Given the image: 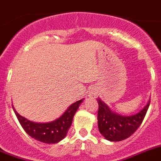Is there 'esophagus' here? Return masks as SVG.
Masks as SVG:
<instances>
[{"label":"esophagus","mask_w":161,"mask_h":161,"mask_svg":"<svg viewBox=\"0 0 161 161\" xmlns=\"http://www.w3.org/2000/svg\"><path fill=\"white\" fill-rule=\"evenodd\" d=\"M95 93H94V92H90V96H94L95 95Z\"/></svg>","instance_id":"obj_1"}]
</instances>
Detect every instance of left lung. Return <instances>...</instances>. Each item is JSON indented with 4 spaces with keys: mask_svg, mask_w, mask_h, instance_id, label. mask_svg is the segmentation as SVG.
<instances>
[{
    "mask_svg": "<svg viewBox=\"0 0 161 161\" xmlns=\"http://www.w3.org/2000/svg\"><path fill=\"white\" fill-rule=\"evenodd\" d=\"M97 103V125L100 134L111 142H119L130 137L138 130L146 116L150 100L141 111L131 116H122L113 112L99 97Z\"/></svg>",
    "mask_w": 161,
    "mask_h": 161,
    "instance_id": "obj_1",
    "label": "left lung"
}]
</instances>
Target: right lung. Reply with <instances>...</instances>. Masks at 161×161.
<instances>
[{
	"mask_svg": "<svg viewBox=\"0 0 161 161\" xmlns=\"http://www.w3.org/2000/svg\"><path fill=\"white\" fill-rule=\"evenodd\" d=\"M84 98L71 104L64 113L53 121L46 123L33 122L20 116L14 108V112L17 116L19 123L23 130L31 138L44 143H57L67 136L69 128L71 127L74 115L77 111Z\"/></svg>",
	"mask_w": 161,
	"mask_h": 161,
	"instance_id": "1",
	"label": "right lung"
}]
</instances>
